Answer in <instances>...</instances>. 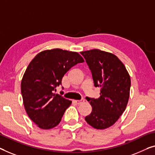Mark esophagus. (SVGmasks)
Wrapping results in <instances>:
<instances>
[{
    "label": "esophagus",
    "mask_w": 155,
    "mask_h": 155,
    "mask_svg": "<svg viewBox=\"0 0 155 155\" xmlns=\"http://www.w3.org/2000/svg\"><path fill=\"white\" fill-rule=\"evenodd\" d=\"M84 101H85L84 99H81V100H74V102L76 103L78 105H79V104H82L83 102H84Z\"/></svg>",
    "instance_id": "34e87169"
}]
</instances>
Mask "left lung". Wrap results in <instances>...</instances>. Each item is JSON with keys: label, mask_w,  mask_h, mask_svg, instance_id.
Returning <instances> with one entry per match:
<instances>
[{"label": "left lung", "mask_w": 155, "mask_h": 155, "mask_svg": "<svg viewBox=\"0 0 155 155\" xmlns=\"http://www.w3.org/2000/svg\"><path fill=\"white\" fill-rule=\"evenodd\" d=\"M91 71L94 85L100 87L98 99L87 97L92 110L85 117L92 127L104 129L115 123L127 105L131 79L116 55L99 49L81 52Z\"/></svg>", "instance_id": "1"}]
</instances>
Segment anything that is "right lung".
Segmentation results:
<instances>
[{
    "mask_svg": "<svg viewBox=\"0 0 155 155\" xmlns=\"http://www.w3.org/2000/svg\"><path fill=\"white\" fill-rule=\"evenodd\" d=\"M84 60L77 52L61 48L43 51L28 66L21 84L25 110L39 127L49 129L61 121L71 101L55 94L64 74Z\"/></svg>",
    "mask_w": 155,
    "mask_h": 155,
    "instance_id": "obj_1",
    "label": "right lung"
}]
</instances>
